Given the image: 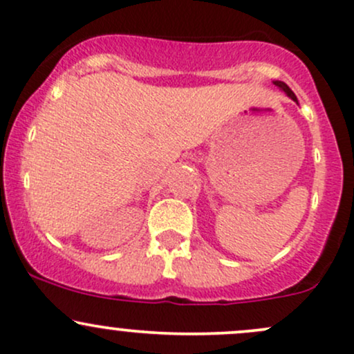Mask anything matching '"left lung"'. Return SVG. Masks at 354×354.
<instances>
[{"instance_id": "obj_1", "label": "left lung", "mask_w": 354, "mask_h": 354, "mask_svg": "<svg viewBox=\"0 0 354 354\" xmlns=\"http://www.w3.org/2000/svg\"><path fill=\"white\" fill-rule=\"evenodd\" d=\"M273 83H274V86H278V88H280V89H281V91H285V93H286V95H288V96H290V98H292V100H293V102H297V96H295V95H293V91H292V89H290L288 86H286V84L283 83V81H273Z\"/></svg>"}]
</instances>
